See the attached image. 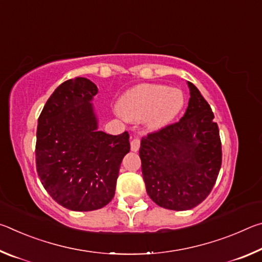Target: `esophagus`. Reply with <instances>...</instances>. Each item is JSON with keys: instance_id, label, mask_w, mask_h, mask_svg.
Segmentation results:
<instances>
[{"instance_id": "34e87169", "label": "esophagus", "mask_w": 262, "mask_h": 262, "mask_svg": "<svg viewBox=\"0 0 262 262\" xmlns=\"http://www.w3.org/2000/svg\"><path fill=\"white\" fill-rule=\"evenodd\" d=\"M130 149H132V151H137V150L140 149V140L137 139V137H132Z\"/></svg>"}]
</instances>
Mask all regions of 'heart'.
I'll list each match as a JSON object with an SVG mask.
<instances>
[{
    "label": "heart",
    "mask_w": 262,
    "mask_h": 262,
    "mask_svg": "<svg viewBox=\"0 0 262 262\" xmlns=\"http://www.w3.org/2000/svg\"><path fill=\"white\" fill-rule=\"evenodd\" d=\"M185 105L183 91L164 84H140L122 96L120 113L129 120L147 119L150 128L166 126L178 115Z\"/></svg>",
    "instance_id": "b5f03b06"
}]
</instances>
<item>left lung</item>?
Returning <instances> with one entry per match:
<instances>
[{
	"mask_svg": "<svg viewBox=\"0 0 262 262\" xmlns=\"http://www.w3.org/2000/svg\"><path fill=\"white\" fill-rule=\"evenodd\" d=\"M179 121L141 140L142 176L150 199L159 207L188 210L210 194L222 165L219 126L210 105L193 83Z\"/></svg>",
	"mask_w": 262,
	"mask_h": 262,
	"instance_id": "1",
	"label": "left lung"
}]
</instances>
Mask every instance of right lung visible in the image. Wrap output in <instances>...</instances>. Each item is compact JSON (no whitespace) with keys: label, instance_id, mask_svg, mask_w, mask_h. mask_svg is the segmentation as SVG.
Masks as SVG:
<instances>
[{"label":"right lung","instance_id":"add662e5","mask_svg":"<svg viewBox=\"0 0 262 262\" xmlns=\"http://www.w3.org/2000/svg\"><path fill=\"white\" fill-rule=\"evenodd\" d=\"M98 88L85 77L55 89L38 119L35 165L43 187L62 207L91 211L112 200L129 134L97 130L90 101Z\"/></svg>","mask_w":262,"mask_h":262}]
</instances>
